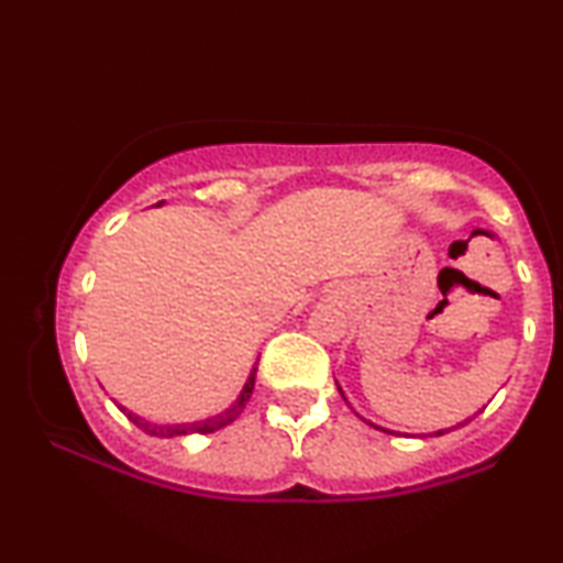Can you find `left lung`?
Segmentation results:
<instances>
[{
  "label": "left lung",
  "mask_w": 563,
  "mask_h": 563,
  "mask_svg": "<svg viewBox=\"0 0 563 563\" xmlns=\"http://www.w3.org/2000/svg\"><path fill=\"white\" fill-rule=\"evenodd\" d=\"M341 390V388H339ZM341 396H344V393H341ZM460 427H463V424H460ZM383 432H385V429H383ZM444 432H450V429H442V432H437V434H444Z\"/></svg>",
  "instance_id": "1"
}]
</instances>
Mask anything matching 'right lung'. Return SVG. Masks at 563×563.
<instances>
[{"label":"right lung","mask_w":563,"mask_h":563,"mask_svg":"<svg viewBox=\"0 0 563 563\" xmlns=\"http://www.w3.org/2000/svg\"><path fill=\"white\" fill-rule=\"evenodd\" d=\"M255 369L258 367H253L251 369V377H247V383H245V388H243V393H240V398L235 400V404H232L228 411L224 413H219V416H214V419H207V421H194V424H173V427H157V424H150V421H144L142 416H136V413H131V411H126V408L121 406V411L129 416V421H134V424L142 429V432H147V434H152V437H180V434H211V432H217V429H222V427H228V424H232V421L238 419L240 413H243V408H245V404L247 400H251V396H253V385H255Z\"/></svg>","instance_id":"obj_1"}]
</instances>
